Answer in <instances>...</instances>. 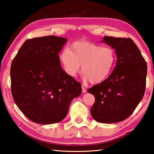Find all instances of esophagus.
Masks as SVG:
<instances>
[{"label":"esophagus","instance_id":"34e87169","mask_svg":"<svg viewBox=\"0 0 154 154\" xmlns=\"http://www.w3.org/2000/svg\"><path fill=\"white\" fill-rule=\"evenodd\" d=\"M82 92L83 93H85V92H87V90H86V89H85V88H84V87H83V85H82Z\"/></svg>","mask_w":154,"mask_h":154}]
</instances>
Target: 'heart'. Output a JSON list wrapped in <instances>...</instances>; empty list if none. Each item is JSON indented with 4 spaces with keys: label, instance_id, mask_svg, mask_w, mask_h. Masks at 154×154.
Segmentation results:
<instances>
[{
    "label": "heart",
    "instance_id": "heart-1",
    "mask_svg": "<svg viewBox=\"0 0 154 154\" xmlns=\"http://www.w3.org/2000/svg\"><path fill=\"white\" fill-rule=\"evenodd\" d=\"M59 60L66 73L73 77L82 72L85 80L96 84L109 77L116 62V54L110 47H103L89 41H76L62 51Z\"/></svg>",
    "mask_w": 154,
    "mask_h": 154
}]
</instances>
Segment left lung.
<instances>
[{
    "label": "left lung",
    "mask_w": 154,
    "mask_h": 154,
    "mask_svg": "<svg viewBox=\"0 0 154 154\" xmlns=\"http://www.w3.org/2000/svg\"><path fill=\"white\" fill-rule=\"evenodd\" d=\"M102 42L115 49L117 63L107 79L88 89L95 97L90 113L99 123H116L128 118L142 100L147 63L131 38L105 36Z\"/></svg>",
    "instance_id": "obj_1"
}]
</instances>
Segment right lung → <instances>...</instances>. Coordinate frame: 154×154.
Instances as JSON below:
<instances>
[{
    "instance_id": "obj_1",
    "label": "right lung",
    "mask_w": 154,
    "mask_h": 154,
    "mask_svg": "<svg viewBox=\"0 0 154 154\" xmlns=\"http://www.w3.org/2000/svg\"><path fill=\"white\" fill-rule=\"evenodd\" d=\"M67 39L47 36L25 41L11 66V93L15 104L35 123H58L82 85L60 66L59 52Z\"/></svg>"
}]
</instances>
